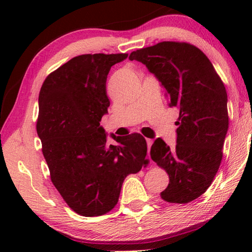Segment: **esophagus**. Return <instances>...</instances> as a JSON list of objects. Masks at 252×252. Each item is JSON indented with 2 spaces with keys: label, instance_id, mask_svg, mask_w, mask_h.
Instances as JSON below:
<instances>
[{
  "label": "esophagus",
  "instance_id": "obj_1",
  "mask_svg": "<svg viewBox=\"0 0 252 252\" xmlns=\"http://www.w3.org/2000/svg\"><path fill=\"white\" fill-rule=\"evenodd\" d=\"M153 143V140L152 139H147V146H148V150H150V148Z\"/></svg>",
  "mask_w": 252,
  "mask_h": 252
}]
</instances>
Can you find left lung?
Returning a JSON list of instances; mask_svg holds the SVG:
<instances>
[{"label": "left lung", "instance_id": "8db88e82", "mask_svg": "<svg viewBox=\"0 0 252 252\" xmlns=\"http://www.w3.org/2000/svg\"><path fill=\"white\" fill-rule=\"evenodd\" d=\"M142 62L165 89L170 106L180 113L173 149L158 138L151 159L169 174L161 198L188 203L206 192L218 172L228 131L227 91L210 60L187 42L163 41L130 54Z\"/></svg>", "mask_w": 252, "mask_h": 252}]
</instances>
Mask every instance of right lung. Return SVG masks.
<instances>
[{
    "label": "right lung",
    "mask_w": 252,
    "mask_h": 252,
    "mask_svg": "<svg viewBox=\"0 0 252 252\" xmlns=\"http://www.w3.org/2000/svg\"><path fill=\"white\" fill-rule=\"evenodd\" d=\"M126 53L82 54L51 72L39 94L36 132L51 181L72 210L96 217L112 210L126 176L148 163L140 133L106 143L101 119L108 112L106 78Z\"/></svg>",
    "instance_id": "add662e5"
}]
</instances>
